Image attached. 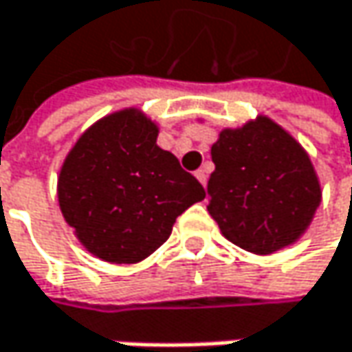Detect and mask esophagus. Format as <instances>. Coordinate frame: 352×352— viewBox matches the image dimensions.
Returning a JSON list of instances; mask_svg holds the SVG:
<instances>
[{"label": "esophagus", "mask_w": 352, "mask_h": 352, "mask_svg": "<svg viewBox=\"0 0 352 352\" xmlns=\"http://www.w3.org/2000/svg\"><path fill=\"white\" fill-rule=\"evenodd\" d=\"M195 177H197V181H199L204 187L208 185V171H206V169H197V171H195Z\"/></svg>", "instance_id": "34e87169"}]
</instances>
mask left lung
<instances>
[{
	"label": "left lung",
	"instance_id": "8db88e82",
	"mask_svg": "<svg viewBox=\"0 0 352 352\" xmlns=\"http://www.w3.org/2000/svg\"><path fill=\"white\" fill-rule=\"evenodd\" d=\"M209 215L241 250L268 256L308 230L322 199L304 146L268 116L221 129L211 146Z\"/></svg>",
	"mask_w": 352,
	"mask_h": 352
}]
</instances>
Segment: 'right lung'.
Returning a JSON list of instances; mask_svg holds the SVG:
<instances>
[{
    "mask_svg": "<svg viewBox=\"0 0 352 352\" xmlns=\"http://www.w3.org/2000/svg\"><path fill=\"white\" fill-rule=\"evenodd\" d=\"M157 137V122L141 109H122L88 126L60 167V211L86 252L102 262L148 258L171 236L177 217L206 197Z\"/></svg>",
    "mask_w": 352,
    "mask_h": 352,
    "instance_id": "add662e5",
    "label": "right lung"
}]
</instances>
